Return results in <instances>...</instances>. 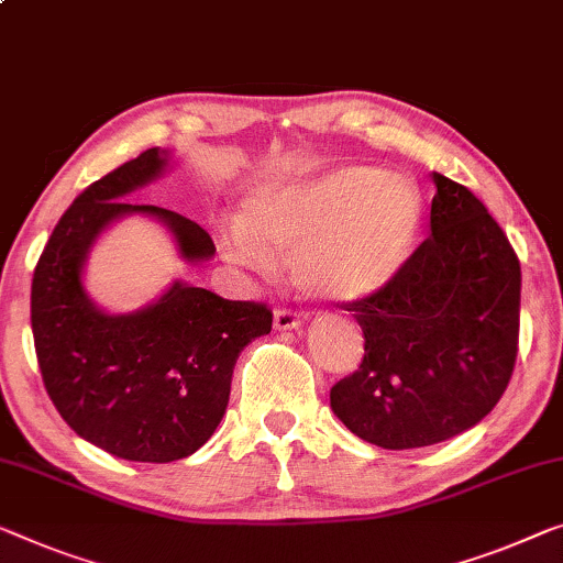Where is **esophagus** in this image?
Here are the masks:
<instances>
[{
    "label": "esophagus",
    "instance_id": "1",
    "mask_svg": "<svg viewBox=\"0 0 563 563\" xmlns=\"http://www.w3.org/2000/svg\"><path fill=\"white\" fill-rule=\"evenodd\" d=\"M274 327L279 332H287V330H299L301 327V319L294 314L291 309H276L274 311Z\"/></svg>",
    "mask_w": 563,
    "mask_h": 563
}]
</instances>
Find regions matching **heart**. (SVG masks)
Returning <instances> with one entry per match:
<instances>
[{"label":"heart","instance_id":"1","mask_svg":"<svg viewBox=\"0 0 563 563\" xmlns=\"http://www.w3.org/2000/svg\"><path fill=\"white\" fill-rule=\"evenodd\" d=\"M426 227V201L405 176L377 166H342L324 176L274 184L244 206L223 233V252L269 269L289 258L311 297L365 299L405 269Z\"/></svg>","mask_w":563,"mask_h":563}]
</instances>
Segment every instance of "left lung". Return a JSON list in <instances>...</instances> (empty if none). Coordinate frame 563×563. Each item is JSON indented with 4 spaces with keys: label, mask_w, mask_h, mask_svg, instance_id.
<instances>
[{
    "label": "left lung",
    "mask_w": 563,
    "mask_h": 563,
    "mask_svg": "<svg viewBox=\"0 0 563 563\" xmlns=\"http://www.w3.org/2000/svg\"><path fill=\"white\" fill-rule=\"evenodd\" d=\"M430 236L372 297L344 305L365 360L330 390L332 412L387 451L451 440L506 393L518 352L521 264L468 188L432 173Z\"/></svg>",
    "instance_id": "left-lung-1"
}]
</instances>
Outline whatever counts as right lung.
Returning <instances> with one entry per match:
<instances>
[{
    "label": "right lung",
    "mask_w": 563,
    "mask_h": 563,
    "mask_svg": "<svg viewBox=\"0 0 563 563\" xmlns=\"http://www.w3.org/2000/svg\"><path fill=\"white\" fill-rule=\"evenodd\" d=\"M148 148L75 198L52 231L32 279V334L49 400L77 435L137 463L194 455L227 412L241 350L272 332V311L176 279L135 311L112 314L85 289V264L102 233L145 216L170 233L178 258L209 262L216 246L196 221L128 196L170 168Z\"/></svg>",
    "instance_id": "right-lung-1"
}]
</instances>
